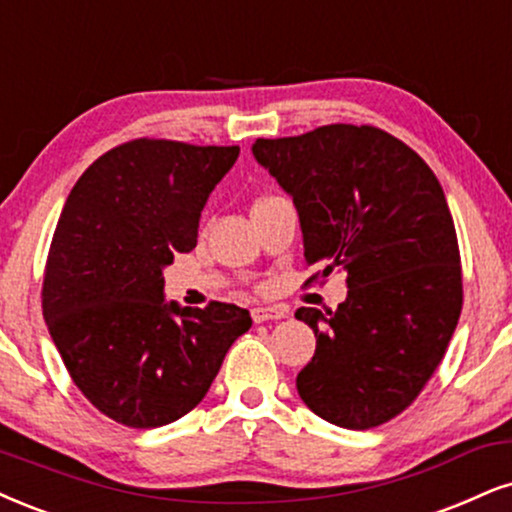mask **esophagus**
Instances as JSON below:
<instances>
[{"instance_id": "obj_1", "label": "esophagus", "mask_w": 512, "mask_h": 512, "mask_svg": "<svg viewBox=\"0 0 512 512\" xmlns=\"http://www.w3.org/2000/svg\"><path fill=\"white\" fill-rule=\"evenodd\" d=\"M285 311L282 308H275V306H256L251 308V318H254V323H266V320H280L285 318Z\"/></svg>"}]
</instances>
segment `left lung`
Masks as SVG:
<instances>
[{
  "label": "left lung",
  "mask_w": 512,
  "mask_h": 512,
  "mask_svg": "<svg viewBox=\"0 0 512 512\" xmlns=\"http://www.w3.org/2000/svg\"><path fill=\"white\" fill-rule=\"evenodd\" d=\"M251 151L292 194L306 263L323 268L311 280L342 268L349 285L334 313H294L315 334L299 396L346 430L389 422L430 382L463 308L458 237L437 175L372 125H323L256 140Z\"/></svg>",
  "instance_id": "left-lung-1"
}]
</instances>
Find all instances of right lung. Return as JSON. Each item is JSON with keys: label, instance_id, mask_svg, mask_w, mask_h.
<instances>
[{"label": "right lung", "instance_id": "obj_1", "mask_svg": "<svg viewBox=\"0 0 512 512\" xmlns=\"http://www.w3.org/2000/svg\"><path fill=\"white\" fill-rule=\"evenodd\" d=\"M239 147L125 142L68 194L42 282V313L68 375L106 418L168 425L204 399L246 308L163 301V268L197 246L199 218Z\"/></svg>", "mask_w": 512, "mask_h": 512}]
</instances>
